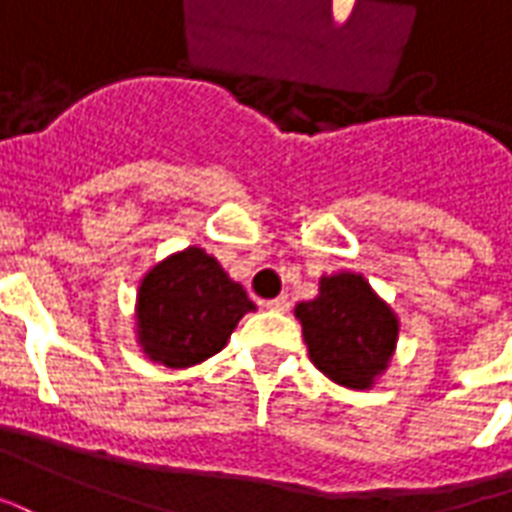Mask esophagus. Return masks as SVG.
<instances>
[{
	"mask_svg": "<svg viewBox=\"0 0 512 512\" xmlns=\"http://www.w3.org/2000/svg\"><path fill=\"white\" fill-rule=\"evenodd\" d=\"M264 305H267L270 311L283 313V311H289V305H292V302H289V297H286V294H281V297H272V300H267Z\"/></svg>",
	"mask_w": 512,
	"mask_h": 512,
	"instance_id": "34e87169",
	"label": "esophagus"
}]
</instances>
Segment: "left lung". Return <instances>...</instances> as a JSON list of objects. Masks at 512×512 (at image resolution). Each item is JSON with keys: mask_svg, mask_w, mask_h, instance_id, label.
I'll use <instances>...</instances> for the list:
<instances>
[{"mask_svg": "<svg viewBox=\"0 0 512 512\" xmlns=\"http://www.w3.org/2000/svg\"><path fill=\"white\" fill-rule=\"evenodd\" d=\"M302 338L313 365L333 382L365 390L393 357L398 322L363 275L322 278V292L297 305Z\"/></svg>", "mask_w": 512, "mask_h": 512, "instance_id": "left-lung-1", "label": "left lung"}]
</instances>
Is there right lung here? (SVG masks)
Here are the masks:
<instances>
[{
	"instance_id": "obj_1",
	"label": "right lung",
	"mask_w": 512,
	"mask_h": 512,
	"mask_svg": "<svg viewBox=\"0 0 512 512\" xmlns=\"http://www.w3.org/2000/svg\"><path fill=\"white\" fill-rule=\"evenodd\" d=\"M248 311L253 302L240 283L201 248H188L141 281L138 338L152 360L188 368L220 352Z\"/></svg>"
}]
</instances>
